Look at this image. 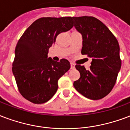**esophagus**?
<instances>
[{"mask_svg":"<svg viewBox=\"0 0 130 130\" xmlns=\"http://www.w3.org/2000/svg\"><path fill=\"white\" fill-rule=\"evenodd\" d=\"M70 66H71V69H74L75 68V65H74V63H70Z\"/></svg>","mask_w":130,"mask_h":130,"instance_id":"34e87169","label":"esophagus"}]
</instances>
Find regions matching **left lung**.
Masks as SVG:
<instances>
[{
    "label": "left lung",
    "instance_id": "obj_1",
    "mask_svg": "<svg viewBox=\"0 0 130 130\" xmlns=\"http://www.w3.org/2000/svg\"><path fill=\"white\" fill-rule=\"evenodd\" d=\"M74 26L83 35L82 54L92 58L90 69L76 65L80 76L74 87L90 100L106 96L115 85L121 66L119 45L106 26L92 16L72 17Z\"/></svg>",
    "mask_w": 130,
    "mask_h": 130
}]
</instances>
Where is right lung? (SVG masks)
Here are the masks:
<instances>
[{
    "label": "right lung",
    "instance_id": "right-lung-1",
    "mask_svg": "<svg viewBox=\"0 0 130 130\" xmlns=\"http://www.w3.org/2000/svg\"><path fill=\"white\" fill-rule=\"evenodd\" d=\"M72 17L41 18L26 30L17 43L12 64L19 92L37 104L46 102L58 89V80L70 68L65 58H47L50 47L61 32L73 27Z\"/></svg>",
    "mask_w": 130,
    "mask_h": 130
}]
</instances>
